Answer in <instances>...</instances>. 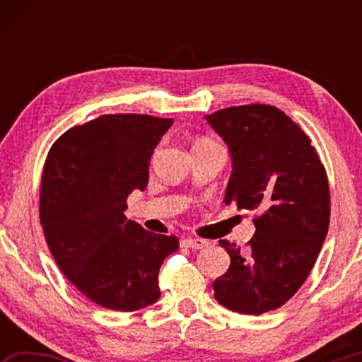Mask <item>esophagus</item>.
I'll use <instances>...</instances> for the list:
<instances>
[{
	"instance_id": "1",
	"label": "esophagus",
	"mask_w": 362,
	"mask_h": 362,
	"mask_svg": "<svg viewBox=\"0 0 362 362\" xmlns=\"http://www.w3.org/2000/svg\"><path fill=\"white\" fill-rule=\"evenodd\" d=\"M180 246L182 247H187V249H203L206 246H209V241L206 240H201V238H185V240L180 241Z\"/></svg>"
}]
</instances>
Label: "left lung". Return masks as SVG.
Returning <instances> with one entry per match:
<instances>
[{"mask_svg": "<svg viewBox=\"0 0 362 362\" xmlns=\"http://www.w3.org/2000/svg\"><path fill=\"white\" fill-rule=\"evenodd\" d=\"M206 121L231 156L223 203L259 214L247 250L220 241L231 263L214 281V296L225 308L259 316L284 305L315 265L329 228L326 169L306 134L276 107H230Z\"/></svg>", "mask_w": 362, "mask_h": 362, "instance_id": "1", "label": "left lung"}]
</instances>
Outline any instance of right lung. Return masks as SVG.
<instances>
[{
	"label": "right lung",
	"instance_id": "1",
	"mask_svg": "<svg viewBox=\"0 0 362 362\" xmlns=\"http://www.w3.org/2000/svg\"><path fill=\"white\" fill-rule=\"evenodd\" d=\"M174 119L102 115L52 145L41 180L40 216L65 278L108 310L136 311L161 297L158 273L179 249L124 216L134 189L148 185V164Z\"/></svg>",
	"mask_w": 362,
	"mask_h": 362
}]
</instances>
